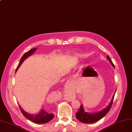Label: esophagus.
<instances>
[{"mask_svg":"<svg viewBox=\"0 0 132 132\" xmlns=\"http://www.w3.org/2000/svg\"><path fill=\"white\" fill-rule=\"evenodd\" d=\"M65 99L67 100V101H72V100H73L74 99H75V97H74V96H71V95H66L65 96Z\"/></svg>","mask_w":132,"mask_h":132,"instance_id":"1","label":"esophagus"}]
</instances>
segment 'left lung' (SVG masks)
<instances>
[{
  "label": "left lung",
  "mask_w": 132,
  "mask_h": 132,
  "mask_svg": "<svg viewBox=\"0 0 132 132\" xmlns=\"http://www.w3.org/2000/svg\"><path fill=\"white\" fill-rule=\"evenodd\" d=\"M107 60L109 61L110 63L112 65V66L114 67V68H115L113 63L112 62V61H111V59H110L109 56L108 55L107 56ZM116 92V90L115 91V93L112 97V99H111L109 105H108L106 108H105L103 110L97 111V112H94V113L85 112V109H84V106H83V105L82 104L81 105L79 111H77L76 114V117L77 119H78L80 121H81V122L86 123V124L95 123V122H96L97 121L101 119V118H103L110 110L111 105H112Z\"/></svg>",
  "instance_id": "left-lung-1"
}]
</instances>
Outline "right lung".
Here are the masks:
<instances>
[{
	"label": "right lung",
	"mask_w": 132,
	"mask_h": 132,
	"mask_svg": "<svg viewBox=\"0 0 132 132\" xmlns=\"http://www.w3.org/2000/svg\"><path fill=\"white\" fill-rule=\"evenodd\" d=\"M36 50H37L36 48H34L31 50H29V51L26 52V53L24 54V55H23V56L22 57L21 60H20V62L18 64L17 67H16L15 72L17 71L19 67L21 66L23 61H24L26 59H27L28 57L33 55L34 52L36 51ZM19 106L20 109H21V112L23 114V116H24L26 118H27L28 120H31L33 123H35L37 124H45V123L49 122L51 120L54 118V114L49 113L48 111L44 110L43 109H40L39 112L38 114H32L30 113H28L27 112L25 111V110H23V108H22L21 106H20L19 104Z\"/></svg>",
	"instance_id": "1"
}]
</instances>
